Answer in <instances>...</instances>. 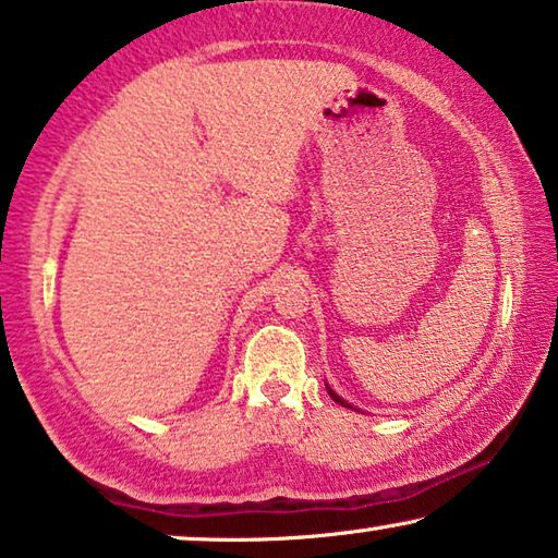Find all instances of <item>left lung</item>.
<instances>
[{"mask_svg": "<svg viewBox=\"0 0 558 558\" xmlns=\"http://www.w3.org/2000/svg\"><path fill=\"white\" fill-rule=\"evenodd\" d=\"M326 389H328V395H331V399H333V402H339V404H341V407H349V410H354V407H351V404H349V402H343V399H341V397H339V395H336V391H333V389H331V387H326Z\"/></svg>", "mask_w": 558, "mask_h": 558, "instance_id": "left-lung-1", "label": "left lung"}]
</instances>
